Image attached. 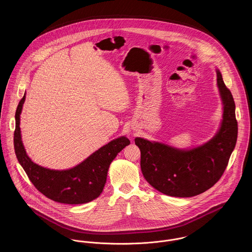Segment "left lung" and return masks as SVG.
<instances>
[{"instance_id":"obj_1","label":"left lung","mask_w":252,"mask_h":252,"mask_svg":"<svg viewBox=\"0 0 252 252\" xmlns=\"http://www.w3.org/2000/svg\"><path fill=\"white\" fill-rule=\"evenodd\" d=\"M216 76L223 114L220 127L211 140L190 149H180L135 138L141 150L144 179L158 192L176 197L197 195L213 187L228 165L238 133L235 103L218 69Z\"/></svg>"}]
</instances>
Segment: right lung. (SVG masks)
Instances as JSON below:
<instances>
[{
  "mask_svg": "<svg viewBox=\"0 0 252 252\" xmlns=\"http://www.w3.org/2000/svg\"><path fill=\"white\" fill-rule=\"evenodd\" d=\"M24 101L25 94L15 114L14 148L30 181L39 192L56 202L84 204L97 198L106 184L111 161L130 141L126 136L114 139L70 169L55 170L40 166L28 157L22 141L20 124Z\"/></svg>",
  "mask_w": 252,
  "mask_h": 252,
  "instance_id": "add662e5",
  "label": "right lung"
}]
</instances>
